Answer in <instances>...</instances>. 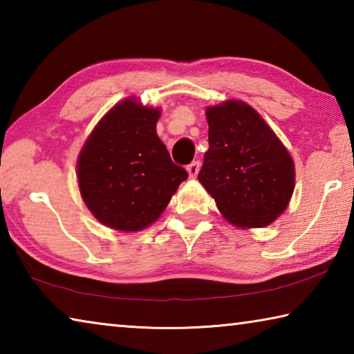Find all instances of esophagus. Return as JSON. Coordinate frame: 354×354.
<instances>
[{
	"instance_id": "obj_1",
	"label": "esophagus",
	"mask_w": 354,
	"mask_h": 354,
	"mask_svg": "<svg viewBox=\"0 0 354 354\" xmlns=\"http://www.w3.org/2000/svg\"><path fill=\"white\" fill-rule=\"evenodd\" d=\"M200 167H201L200 160H194V162L187 165V171H189L190 178H196V175H198V171H200Z\"/></svg>"
}]
</instances>
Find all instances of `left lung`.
<instances>
[{"instance_id":"obj_1","label":"left lung","mask_w":354,"mask_h":354,"mask_svg":"<svg viewBox=\"0 0 354 354\" xmlns=\"http://www.w3.org/2000/svg\"><path fill=\"white\" fill-rule=\"evenodd\" d=\"M206 118L209 149L198 173L203 187L231 225H270L295 189V165L287 148L243 101L207 107Z\"/></svg>"}]
</instances>
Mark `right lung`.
<instances>
[{"label":"right lung","mask_w":354,"mask_h":354,"mask_svg":"<svg viewBox=\"0 0 354 354\" xmlns=\"http://www.w3.org/2000/svg\"><path fill=\"white\" fill-rule=\"evenodd\" d=\"M160 111L136 98L100 120L77 158L84 203L100 223L124 232L145 230L160 217L189 173L173 164L156 133Z\"/></svg>","instance_id":"right-lung-1"}]
</instances>
